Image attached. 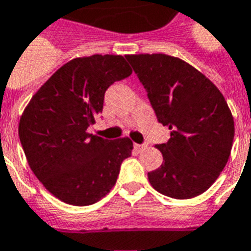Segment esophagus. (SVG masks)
<instances>
[{
	"label": "esophagus",
	"instance_id": "1",
	"mask_svg": "<svg viewBox=\"0 0 251 251\" xmlns=\"http://www.w3.org/2000/svg\"><path fill=\"white\" fill-rule=\"evenodd\" d=\"M134 147H135V150H136V151H140V150H143L146 146L145 145H138V143H135Z\"/></svg>",
	"mask_w": 251,
	"mask_h": 251
}]
</instances>
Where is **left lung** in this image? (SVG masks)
Here are the masks:
<instances>
[{"instance_id": "8db88e82", "label": "left lung", "mask_w": 251, "mask_h": 251, "mask_svg": "<svg viewBox=\"0 0 251 251\" xmlns=\"http://www.w3.org/2000/svg\"><path fill=\"white\" fill-rule=\"evenodd\" d=\"M126 58L147 90L158 122L168 126L170 139L157 145L163 162L149 176L165 196L184 200L201 195L228 161L234 117L223 94L185 60L166 54Z\"/></svg>"}]
</instances>
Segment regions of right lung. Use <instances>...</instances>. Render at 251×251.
Listing matches in <instances>:
<instances>
[{
  "instance_id": "right-lung-1",
  "label": "right lung",
  "mask_w": 251,
  "mask_h": 251,
  "mask_svg": "<svg viewBox=\"0 0 251 251\" xmlns=\"http://www.w3.org/2000/svg\"><path fill=\"white\" fill-rule=\"evenodd\" d=\"M132 74L122 55L74 58L33 94L19 123L29 168L56 199L90 205L116 184L122 162L134 149L129 138L89 134L112 83Z\"/></svg>"
}]
</instances>
